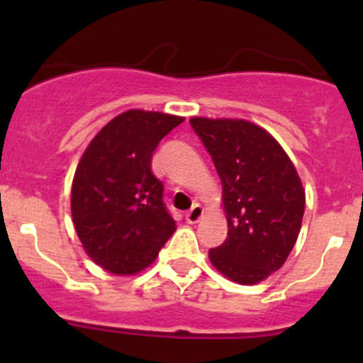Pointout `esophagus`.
Here are the masks:
<instances>
[{
	"instance_id": "obj_1",
	"label": "esophagus",
	"mask_w": 363,
	"mask_h": 363,
	"mask_svg": "<svg viewBox=\"0 0 363 363\" xmlns=\"http://www.w3.org/2000/svg\"><path fill=\"white\" fill-rule=\"evenodd\" d=\"M202 216H203L202 205L195 203L188 212H186V221L191 223V225H195V223H199L200 219H202Z\"/></svg>"
}]
</instances>
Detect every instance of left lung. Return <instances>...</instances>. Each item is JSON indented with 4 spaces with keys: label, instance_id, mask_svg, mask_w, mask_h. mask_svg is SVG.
Returning <instances> with one entry per match:
<instances>
[{
    "label": "left lung",
    "instance_id": "1",
    "mask_svg": "<svg viewBox=\"0 0 363 363\" xmlns=\"http://www.w3.org/2000/svg\"><path fill=\"white\" fill-rule=\"evenodd\" d=\"M223 184L228 235L208 251L212 265L239 284L279 270L302 226L306 193L272 135L250 121L193 117Z\"/></svg>",
    "mask_w": 363,
    "mask_h": 363
}]
</instances>
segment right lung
Listing matches in <instances>:
<instances>
[{
  "instance_id": "right-lung-1",
  "label": "right lung",
  "mask_w": 363,
  "mask_h": 363,
  "mask_svg": "<svg viewBox=\"0 0 363 363\" xmlns=\"http://www.w3.org/2000/svg\"><path fill=\"white\" fill-rule=\"evenodd\" d=\"M182 121L128 111L87 145L73 177L72 216L84 250L101 269L119 276L140 272L175 232L151 160L161 138Z\"/></svg>"
}]
</instances>
